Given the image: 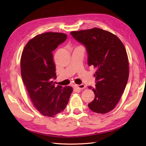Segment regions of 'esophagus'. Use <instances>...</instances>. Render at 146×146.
Returning a JSON list of instances; mask_svg holds the SVG:
<instances>
[{
    "label": "esophagus",
    "mask_w": 146,
    "mask_h": 146,
    "mask_svg": "<svg viewBox=\"0 0 146 146\" xmlns=\"http://www.w3.org/2000/svg\"><path fill=\"white\" fill-rule=\"evenodd\" d=\"M76 86L79 90H83L84 88H86V86L85 85H83V84H81V85H76Z\"/></svg>",
    "instance_id": "1"
}]
</instances>
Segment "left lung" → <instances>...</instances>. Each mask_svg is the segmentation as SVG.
I'll return each instance as SVG.
<instances>
[{
	"instance_id": "1",
	"label": "left lung",
	"mask_w": 146,
	"mask_h": 146,
	"mask_svg": "<svg viewBox=\"0 0 146 146\" xmlns=\"http://www.w3.org/2000/svg\"><path fill=\"white\" fill-rule=\"evenodd\" d=\"M76 41L85 46L88 64L96 69L95 94L88 104L92 111L104 114L114 108L127 83L129 60L123 43L116 35L99 28L71 32Z\"/></svg>"
}]
</instances>
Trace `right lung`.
<instances>
[{
	"label": "right lung",
	"mask_w": 146,
	"mask_h": 146,
	"mask_svg": "<svg viewBox=\"0 0 146 146\" xmlns=\"http://www.w3.org/2000/svg\"><path fill=\"white\" fill-rule=\"evenodd\" d=\"M67 35L47 32L27 43L21 58V76L31 100L42 115L54 116L66 107L73 88L55 86L56 78L52 52L65 41Z\"/></svg>",
	"instance_id": "add662e5"
}]
</instances>
